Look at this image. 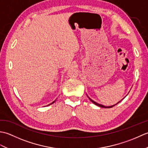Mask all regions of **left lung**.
Returning a JSON list of instances; mask_svg holds the SVG:
<instances>
[{"instance_id": "obj_1", "label": "left lung", "mask_w": 148, "mask_h": 148, "mask_svg": "<svg viewBox=\"0 0 148 148\" xmlns=\"http://www.w3.org/2000/svg\"><path fill=\"white\" fill-rule=\"evenodd\" d=\"M90 99V98H89ZM90 100H91V101H92L94 104H95V105H97V106H99V107H100V108H112L113 106H114L115 105H114V106H109V107H106V106H102V105H101V104H99V103H97V102H94L93 100H92V99H90Z\"/></svg>"}]
</instances>
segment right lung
I'll list each match as a JSON object with an SVG mask.
<instances>
[{
    "label": "right lung",
    "instance_id": "1",
    "mask_svg": "<svg viewBox=\"0 0 148 148\" xmlns=\"http://www.w3.org/2000/svg\"><path fill=\"white\" fill-rule=\"evenodd\" d=\"M54 102H55V101H54V102H52L51 103H50V104H52V103H54Z\"/></svg>",
    "mask_w": 148,
    "mask_h": 148
}]
</instances>
